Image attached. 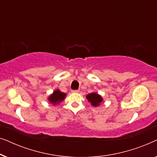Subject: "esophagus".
<instances>
[{"mask_svg":"<svg viewBox=\"0 0 157 157\" xmlns=\"http://www.w3.org/2000/svg\"><path fill=\"white\" fill-rule=\"evenodd\" d=\"M71 92H72V93H75V94H76V93H78V92H79V90H72Z\"/></svg>","mask_w":157,"mask_h":157,"instance_id":"34e87169","label":"esophagus"}]
</instances>
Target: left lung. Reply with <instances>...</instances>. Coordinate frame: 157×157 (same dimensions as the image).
Segmentation results:
<instances>
[{"instance_id": "obj_1", "label": "left lung", "mask_w": 157, "mask_h": 157, "mask_svg": "<svg viewBox=\"0 0 157 157\" xmlns=\"http://www.w3.org/2000/svg\"><path fill=\"white\" fill-rule=\"evenodd\" d=\"M86 98L89 101V102L91 103V104L94 107L99 106L101 104L104 102L102 96L96 92L88 94L86 95Z\"/></svg>"}]
</instances>
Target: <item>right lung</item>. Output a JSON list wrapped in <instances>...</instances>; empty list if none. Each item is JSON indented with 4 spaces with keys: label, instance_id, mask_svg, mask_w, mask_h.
Listing matches in <instances>:
<instances>
[{
    "label": "right lung",
    "instance_id": "obj_1",
    "mask_svg": "<svg viewBox=\"0 0 157 157\" xmlns=\"http://www.w3.org/2000/svg\"><path fill=\"white\" fill-rule=\"evenodd\" d=\"M66 96V94L61 92L59 89H56L48 96V101L50 104H53V106H56V105H58L59 103L63 101Z\"/></svg>",
    "mask_w": 157,
    "mask_h": 157
}]
</instances>
